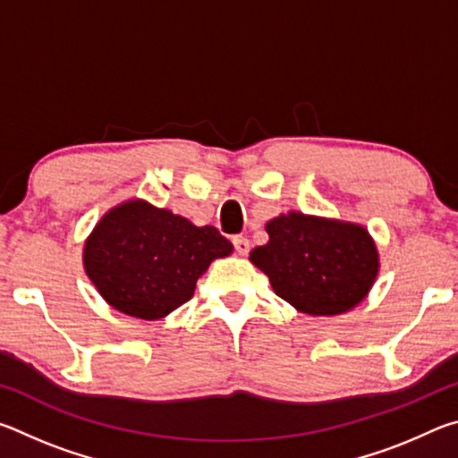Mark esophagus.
I'll list each match as a JSON object with an SVG mask.
<instances>
[{"label": "esophagus", "mask_w": 458, "mask_h": 458, "mask_svg": "<svg viewBox=\"0 0 458 458\" xmlns=\"http://www.w3.org/2000/svg\"><path fill=\"white\" fill-rule=\"evenodd\" d=\"M232 244H234L238 254H246L248 250H250V240H248L246 236H234L232 238Z\"/></svg>", "instance_id": "1"}]
</instances>
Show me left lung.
<instances>
[{
	"instance_id": "1",
	"label": "left lung",
	"mask_w": 458,
	"mask_h": 458,
	"mask_svg": "<svg viewBox=\"0 0 458 458\" xmlns=\"http://www.w3.org/2000/svg\"><path fill=\"white\" fill-rule=\"evenodd\" d=\"M268 242L250 260L278 297L309 315H337L366 297L377 250L366 228L291 212L267 224Z\"/></svg>"
}]
</instances>
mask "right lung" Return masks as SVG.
<instances>
[{
  "mask_svg": "<svg viewBox=\"0 0 458 458\" xmlns=\"http://www.w3.org/2000/svg\"><path fill=\"white\" fill-rule=\"evenodd\" d=\"M230 252L214 226L198 228L135 199L97 224L84 244V268L108 305L153 321L190 301L210 262Z\"/></svg>",
  "mask_w": 458,
  "mask_h": 458,
  "instance_id": "right-lung-1",
  "label": "right lung"
}]
</instances>
